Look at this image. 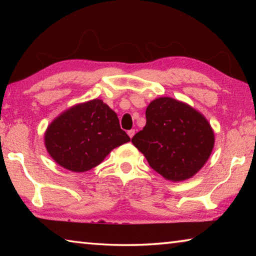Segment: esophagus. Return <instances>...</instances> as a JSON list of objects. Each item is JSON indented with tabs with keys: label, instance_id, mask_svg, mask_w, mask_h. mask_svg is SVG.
Wrapping results in <instances>:
<instances>
[{
	"label": "esophagus",
	"instance_id": "34e87169",
	"mask_svg": "<svg viewBox=\"0 0 256 256\" xmlns=\"http://www.w3.org/2000/svg\"><path fill=\"white\" fill-rule=\"evenodd\" d=\"M128 136L132 138L134 134H136V130H130V131H128Z\"/></svg>",
	"mask_w": 256,
	"mask_h": 256
}]
</instances>
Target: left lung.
<instances>
[{
    "label": "left lung",
    "mask_w": 256,
    "mask_h": 256,
    "mask_svg": "<svg viewBox=\"0 0 256 256\" xmlns=\"http://www.w3.org/2000/svg\"><path fill=\"white\" fill-rule=\"evenodd\" d=\"M144 130L132 144L164 178H190L209 159L214 134L204 116L186 104L162 97L149 104Z\"/></svg>",
    "instance_id": "1"
}]
</instances>
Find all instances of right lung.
<instances>
[{"instance_id":"obj_1","label":"right lung","mask_w":256,"mask_h":256,"mask_svg":"<svg viewBox=\"0 0 256 256\" xmlns=\"http://www.w3.org/2000/svg\"><path fill=\"white\" fill-rule=\"evenodd\" d=\"M128 141L116 112L100 99L64 112L45 133L50 157L60 166L76 172L98 166L112 149Z\"/></svg>"}]
</instances>
